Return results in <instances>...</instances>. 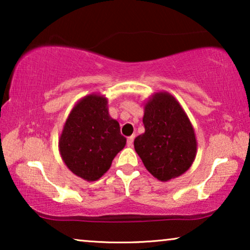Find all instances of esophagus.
Wrapping results in <instances>:
<instances>
[{
	"instance_id": "obj_1",
	"label": "esophagus",
	"mask_w": 250,
	"mask_h": 250,
	"mask_svg": "<svg viewBox=\"0 0 250 250\" xmlns=\"http://www.w3.org/2000/svg\"><path fill=\"white\" fill-rule=\"evenodd\" d=\"M133 141H134V135H132V136H129V138H127V146H133Z\"/></svg>"
}]
</instances>
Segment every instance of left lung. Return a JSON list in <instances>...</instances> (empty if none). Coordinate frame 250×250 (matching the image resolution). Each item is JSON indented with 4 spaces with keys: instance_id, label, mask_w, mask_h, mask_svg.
Instances as JSON below:
<instances>
[{
    "instance_id": "8db88e82",
    "label": "left lung",
    "mask_w": 250,
    "mask_h": 250,
    "mask_svg": "<svg viewBox=\"0 0 250 250\" xmlns=\"http://www.w3.org/2000/svg\"><path fill=\"white\" fill-rule=\"evenodd\" d=\"M145 133L134 140L146 168L159 181L182 175L192 165L197 141L192 125L176 99L158 92L145 105Z\"/></svg>"
}]
</instances>
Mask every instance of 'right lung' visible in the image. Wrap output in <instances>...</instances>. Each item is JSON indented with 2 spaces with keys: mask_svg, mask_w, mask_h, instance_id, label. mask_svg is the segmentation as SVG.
Here are the masks:
<instances>
[{
  "mask_svg": "<svg viewBox=\"0 0 250 250\" xmlns=\"http://www.w3.org/2000/svg\"><path fill=\"white\" fill-rule=\"evenodd\" d=\"M117 121L108 112V100L99 94L82 99L70 111L59 139L61 158L75 175L97 181L110 168L124 148Z\"/></svg>",
  "mask_w": 250,
  "mask_h": 250,
  "instance_id": "obj_1",
  "label": "right lung"
}]
</instances>
